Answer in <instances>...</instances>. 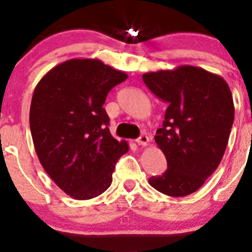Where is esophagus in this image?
<instances>
[{"instance_id":"esophagus-1","label":"esophagus","mask_w":252,"mask_h":252,"mask_svg":"<svg viewBox=\"0 0 252 252\" xmlns=\"http://www.w3.org/2000/svg\"><path fill=\"white\" fill-rule=\"evenodd\" d=\"M149 142H150V138L145 135H141L138 137V138L136 139V143L138 145H148Z\"/></svg>"}]
</instances>
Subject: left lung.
<instances>
[{
  "instance_id": "1",
  "label": "left lung",
  "mask_w": 252,
  "mask_h": 252,
  "mask_svg": "<svg viewBox=\"0 0 252 252\" xmlns=\"http://www.w3.org/2000/svg\"><path fill=\"white\" fill-rule=\"evenodd\" d=\"M156 96L167 103L155 141L167 160L149 184L170 196H186L218 168L227 148L235 108L223 78L195 66L143 74Z\"/></svg>"
}]
</instances>
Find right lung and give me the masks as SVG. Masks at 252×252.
<instances>
[{
  "label": "right lung",
  "instance_id": "right-lung-1",
  "mask_svg": "<svg viewBox=\"0 0 252 252\" xmlns=\"http://www.w3.org/2000/svg\"><path fill=\"white\" fill-rule=\"evenodd\" d=\"M128 75L97 59H69L46 73L34 88L30 130L34 150L60 189L76 200L110 186L121 156L129 150L109 131L103 104Z\"/></svg>",
  "mask_w": 252,
  "mask_h": 252
}]
</instances>
